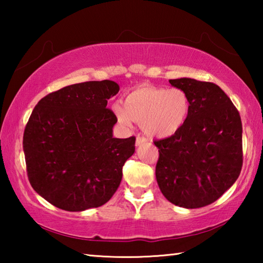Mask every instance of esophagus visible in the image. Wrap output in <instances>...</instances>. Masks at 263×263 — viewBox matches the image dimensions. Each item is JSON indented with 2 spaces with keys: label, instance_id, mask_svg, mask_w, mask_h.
Listing matches in <instances>:
<instances>
[{
  "label": "esophagus",
  "instance_id": "1",
  "mask_svg": "<svg viewBox=\"0 0 263 263\" xmlns=\"http://www.w3.org/2000/svg\"><path fill=\"white\" fill-rule=\"evenodd\" d=\"M145 142H147V139H146L145 137H141V136H138L137 139H136V145L139 146L141 144H145Z\"/></svg>",
  "mask_w": 263,
  "mask_h": 263
}]
</instances>
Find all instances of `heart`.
Instances as JSON below:
<instances>
[{"instance_id": "b5f03b06", "label": "heart", "mask_w": 263, "mask_h": 263, "mask_svg": "<svg viewBox=\"0 0 263 263\" xmlns=\"http://www.w3.org/2000/svg\"><path fill=\"white\" fill-rule=\"evenodd\" d=\"M112 110L118 122L131 126L141 123L146 135L167 138L179 132L190 114V100L182 89L141 86L125 97L124 105L116 103Z\"/></svg>"}]
</instances>
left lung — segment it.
Listing matches in <instances>:
<instances>
[{
  "label": "left lung",
  "instance_id": "1",
  "mask_svg": "<svg viewBox=\"0 0 263 263\" xmlns=\"http://www.w3.org/2000/svg\"><path fill=\"white\" fill-rule=\"evenodd\" d=\"M190 100V114L174 136L154 140L159 148L155 176L164 197L186 209L216 202L232 186L242 167L239 111L217 84L182 78L169 80Z\"/></svg>",
  "mask_w": 263,
  "mask_h": 263
}]
</instances>
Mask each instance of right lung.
<instances>
[{
  "instance_id": "right-lung-1",
  "label": "right lung",
  "mask_w": 263,
  "mask_h": 263,
  "mask_svg": "<svg viewBox=\"0 0 263 263\" xmlns=\"http://www.w3.org/2000/svg\"><path fill=\"white\" fill-rule=\"evenodd\" d=\"M119 91L110 80L72 84L38 102L23 136L30 184L66 211L99 208L112 197L136 137H112L117 117L106 108Z\"/></svg>"
}]
</instances>
